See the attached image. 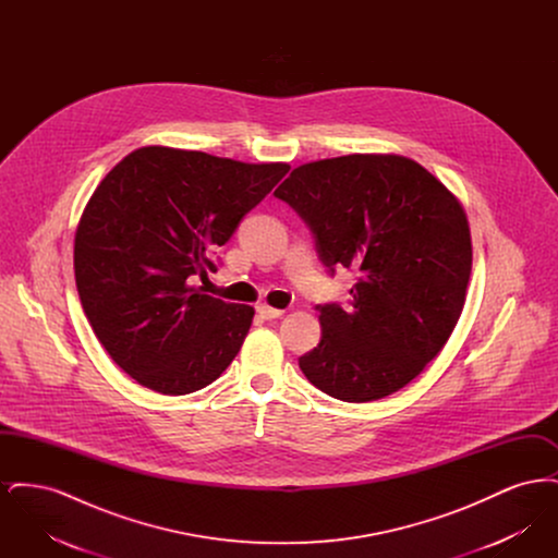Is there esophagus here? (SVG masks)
Wrapping results in <instances>:
<instances>
[{
	"instance_id": "esophagus-1",
	"label": "esophagus",
	"mask_w": 558,
	"mask_h": 558,
	"mask_svg": "<svg viewBox=\"0 0 558 558\" xmlns=\"http://www.w3.org/2000/svg\"><path fill=\"white\" fill-rule=\"evenodd\" d=\"M257 312L264 316L266 319L280 318V316H284V310H276V307H269V305H259L257 307Z\"/></svg>"
}]
</instances>
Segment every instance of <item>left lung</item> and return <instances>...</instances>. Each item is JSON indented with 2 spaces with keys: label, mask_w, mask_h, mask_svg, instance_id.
Masks as SVG:
<instances>
[{
  "label": "left lung",
  "mask_w": 558,
  "mask_h": 558,
  "mask_svg": "<svg viewBox=\"0 0 558 558\" xmlns=\"http://www.w3.org/2000/svg\"><path fill=\"white\" fill-rule=\"evenodd\" d=\"M274 194L310 226L330 274H360L347 310L318 305L322 339L299 368L330 398L396 393L444 349L462 314L473 266L462 205L399 155L305 162Z\"/></svg>",
  "instance_id": "1"
}]
</instances>
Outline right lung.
<instances>
[{"label":"right lung","instance_id":"add662e5","mask_svg":"<svg viewBox=\"0 0 558 558\" xmlns=\"http://www.w3.org/2000/svg\"><path fill=\"white\" fill-rule=\"evenodd\" d=\"M289 169L144 146L96 187L75 234V282L98 341L140 385L186 396L232 364L255 310L192 282L217 271L215 246Z\"/></svg>","mask_w":558,"mask_h":558}]
</instances>
